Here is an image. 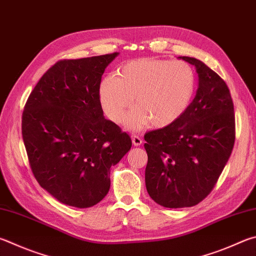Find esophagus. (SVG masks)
Listing matches in <instances>:
<instances>
[{"label": "esophagus", "mask_w": 256, "mask_h": 256, "mask_svg": "<svg viewBox=\"0 0 256 256\" xmlns=\"http://www.w3.org/2000/svg\"><path fill=\"white\" fill-rule=\"evenodd\" d=\"M132 142H133V144H134V146H140L143 141H142L141 136H132Z\"/></svg>", "instance_id": "34e87169"}]
</instances>
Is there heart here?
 <instances>
[{
	"label": "heart",
	"mask_w": 256,
	"mask_h": 256,
	"mask_svg": "<svg viewBox=\"0 0 256 256\" xmlns=\"http://www.w3.org/2000/svg\"><path fill=\"white\" fill-rule=\"evenodd\" d=\"M196 90V75L189 64L180 60L141 58L120 66L115 77H108L100 87V100L106 116L122 123L128 110L126 126L138 131L152 123L166 128L188 110Z\"/></svg>",
	"instance_id": "1"
}]
</instances>
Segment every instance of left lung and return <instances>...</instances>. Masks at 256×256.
<instances>
[{
    "instance_id": "1",
    "label": "left lung",
    "mask_w": 256,
    "mask_h": 256,
    "mask_svg": "<svg viewBox=\"0 0 256 256\" xmlns=\"http://www.w3.org/2000/svg\"><path fill=\"white\" fill-rule=\"evenodd\" d=\"M179 58L196 68V96L176 122L144 136L146 190L166 208L192 207L204 200L235 142L234 105L226 82L200 60Z\"/></svg>"
}]
</instances>
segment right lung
I'll use <instances>...</instances> for the list:
<instances>
[{
  "mask_svg": "<svg viewBox=\"0 0 256 256\" xmlns=\"http://www.w3.org/2000/svg\"><path fill=\"white\" fill-rule=\"evenodd\" d=\"M118 54L60 60L26 103L22 136L31 170L64 205L100 202L110 190V166L132 146L128 134L104 118L100 100L102 76Z\"/></svg>",
  "mask_w": 256,
  "mask_h": 256,
  "instance_id": "1",
  "label": "right lung"
}]
</instances>
